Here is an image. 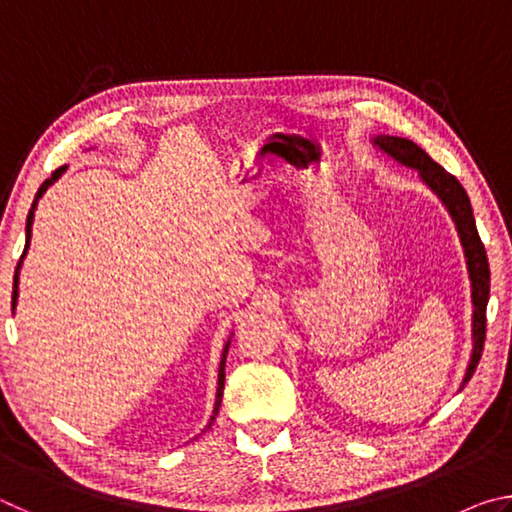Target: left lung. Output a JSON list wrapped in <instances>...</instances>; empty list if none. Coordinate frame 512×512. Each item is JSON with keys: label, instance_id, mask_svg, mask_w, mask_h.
<instances>
[{"label": "left lung", "instance_id": "obj_1", "mask_svg": "<svg viewBox=\"0 0 512 512\" xmlns=\"http://www.w3.org/2000/svg\"><path fill=\"white\" fill-rule=\"evenodd\" d=\"M372 144H375L379 151H384L388 158H393L395 162L404 164V167L418 171L422 183L427 185L447 207V212L452 216V221L458 230V237H461L463 253L467 259V273H470V282H472V305H474V314H472L474 348H472V357H470V363H467V370L461 384L463 388L474 375L476 366H479L483 341H485V307H488V298H490L488 255H485L479 230H476L470 198H467L463 185L458 183L452 173H447L438 162H433L418 144L406 140V137L377 135L372 137Z\"/></svg>", "mask_w": 512, "mask_h": 512}]
</instances>
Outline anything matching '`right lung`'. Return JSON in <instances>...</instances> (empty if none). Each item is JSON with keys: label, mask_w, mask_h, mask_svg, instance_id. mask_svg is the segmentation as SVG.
<instances>
[{"label": "right lung", "mask_w": 512, "mask_h": 512, "mask_svg": "<svg viewBox=\"0 0 512 512\" xmlns=\"http://www.w3.org/2000/svg\"><path fill=\"white\" fill-rule=\"evenodd\" d=\"M65 169H67V167H60V169H56L54 173H51V178H47L45 183L40 185L38 194H36V201H33L31 210H29V216H27V246H24V253H22V257H20V262H17V268H15V277H13V309H15V305H17V287H20V266H22V259H24V255H27L29 244H31V225H33V212H36V207H38V201H40V198H42V194H45L47 189H49L51 185H54L60 176H63ZM228 348H230V339H228V343H225L223 354H221V363H219V381H216V402H214L212 418H210V422H207V427H205V429H210V427H212V422L216 420V413H219V406H221V397H223V384H225V357H228ZM205 429H203V431H205Z\"/></svg>", "instance_id": "add662e5"}]
</instances>
